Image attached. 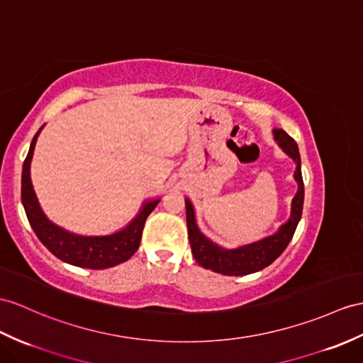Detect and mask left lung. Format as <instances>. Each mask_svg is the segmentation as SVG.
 <instances>
[{
    "label": "left lung",
    "instance_id": "obj_1",
    "mask_svg": "<svg viewBox=\"0 0 363 363\" xmlns=\"http://www.w3.org/2000/svg\"><path fill=\"white\" fill-rule=\"evenodd\" d=\"M272 134L274 140H276L277 145L281 147V151L288 154L296 163L294 179L298 184V189L293 199V203H291L289 220L279 228V231L276 234L264 237L259 242L238 246V248L234 250H226L209 240L205 234H201L196 222V212H194L192 203L186 199L184 203H186V223L189 243L194 259L197 260L200 267L218 274H225V276H246V274H252L267 268L268 264H271L286 250L288 243L291 242V238H293L296 228L300 222V217H302L305 197L302 169H300L298 146L294 138H291L284 129H274Z\"/></svg>",
    "mask_w": 363,
    "mask_h": 363
}]
</instances>
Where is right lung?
<instances>
[{
	"mask_svg": "<svg viewBox=\"0 0 363 363\" xmlns=\"http://www.w3.org/2000/svg\"><path fill=\"white\" fill-rule=\"evenodd\" d=\"M41 129L43 126L32 140L21 175V201L33 233L55 257L74 267L104 269L129 260L138 250L147 216L155 209L160 200L145 201L138 214L126 228L109 235H82L52 223L40 208L30 180V162Z\"/></svg>",
	"mask_w": 363,
	"mask_h": 363,
	"instance_id": "obj_1",
	"label": "right lung"
}]
</instances>
